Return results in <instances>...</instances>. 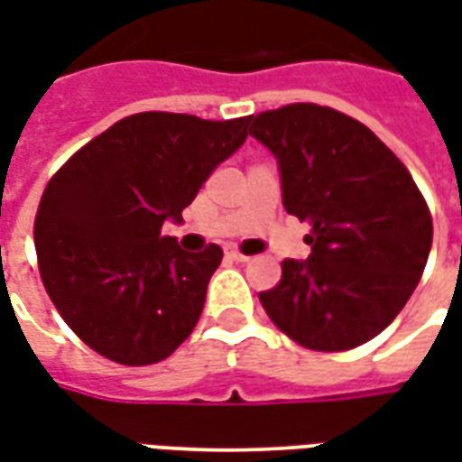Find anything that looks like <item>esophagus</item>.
I'll return each mask as SVG.
<instances>
[{
  "mask_svg": "<svg viewBox=\"0 0 462 462\" xmlns=\"http://www.w3.org/2000/svg\"><path fill=\"white\" fill-rule=\"evenodd\" d=\"M225 254H227V257H230V260H235V262H247V260H250V257H247L245 252L237 250V247H227V250H225Z\"/></svg>",
  "mask_w": 462,
  "mask_h": 462,
  "instance_id": "34e87169",
  "label": "esophagus"
}]
</instances>
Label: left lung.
<instances>
[{
    "instance_id": "8db88e82",
    "label": "left lung",
    "mask_w": 462,
    "mask_h": 462,
    "mask_svg": "<svg viewBox=\"0 0 462 462\" xmlns=\"http://www.w3.org/2000/svg\"><path fill=\"white\" fill-rule=\"evenodd\" d=\"M280 162L282 200L307 220L311 254L260 291L274 327L311 351H346L386 329L428 262L433 217L403 162L356 118L290 104L247 118Z\"/></svg>"
}]
</instances>
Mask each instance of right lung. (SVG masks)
<instances>
[{"instance_id":"obj_1","label":"right lung","mask_w":462,"mask_h":462,"mask_svg":"<svg viewBox=\"0 0 462 462\" xmlns=\"http://www.w3.org/2000/svg\"><path fill=\"white\" fill-rule=\"evenodd\" d=\"M247 138V118L145 111L114 123L51 175L34 220L39 274L86 346L123 366L168 358L200 319L217 245L162 237Z\"/></svg>"}]
</instances>
